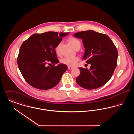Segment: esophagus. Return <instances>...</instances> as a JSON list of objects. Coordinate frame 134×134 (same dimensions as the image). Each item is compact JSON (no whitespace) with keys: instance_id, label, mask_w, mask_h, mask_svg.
I'll use <instances>...</instances> for the list:
<instances>
[{"instance_id":"1","label":"esophagus","mask_w":134,"mask_h":134,"mask_svg":"<svg viewBox=\"0 0 134 134\" xmlns=\"http://www.w3.org/2000/svg\"><path fill=\"white\" fill-rule=\"evenodd\" d=\"M73 68H74V67H73L69 66H68V69L69 70H71V69H73Z\"/></svg>"}]
</instances>
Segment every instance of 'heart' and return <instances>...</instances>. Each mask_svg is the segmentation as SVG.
Instances as JSON below:
<instances>
[{
  "label": "heart",
  "mask_w": 134,
  "mask_h": 134,
  "mask_svg": "<svg viewBox=\"0 0 134 134\" xmlns=\"http://www.w3.org/2000/svg\"><path fill=\"white\" fill-rule=\"evenodd\" d=\"M69 42L75 49L78 48H80L81 43L80 42L74 37H71L68 40ZM62 44V42H60L56 46L55 50L56 54L60 55V49ZM79 60V58L78 56H73V57H66L62 58L61 60V63L62 64L66 65L69 66H74L76 65L77 62Z\"/></svg>",
  "instance_id": "b5f03b06"
}]
</instances>
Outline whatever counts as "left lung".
Here are the masks:
<instances>
[{
  "label": "left lung",
  "mask_w": 134,
  "mask_h": 134,
  "mask_svg": "<svg viewBox=\"0 0 134 134\" xmlns=\"http://www.w3.org/2000/svg\"><path fill=\"white\" fill-rule=\"evenodd\" d=\"M74 36L82 39L85 49L83 59L91 64L89 70L79 68L80 73L76 79L77 83L86 89L102 87L111 78L116 67V47L108 36L94 31L78 32Z\"/></svg>",
  "instance_id": "left-lung-1"
}]
</instances>
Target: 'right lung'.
Wrapping results in <instances>:
<instances>
[{
  "instance_id": "obj_1",
  "label": "right lung",
  "mask_w": 134,
  "mask_h": 134,
  "mask_svg": "<svg viewBox=\"0 0 134 134\" xmlns=\"http://www.w3.org/2000/svg\"><path fill=\"white\" fill-rule=\"evenodd\" d=\"M69 32H48L33 34L21 45L17 58L19 70L26 81L40 90L51 89L60 82L67 66L59 64L55 48ZM54 65L52 66L49 65Z\"/></svg>"
}]
</instances>
